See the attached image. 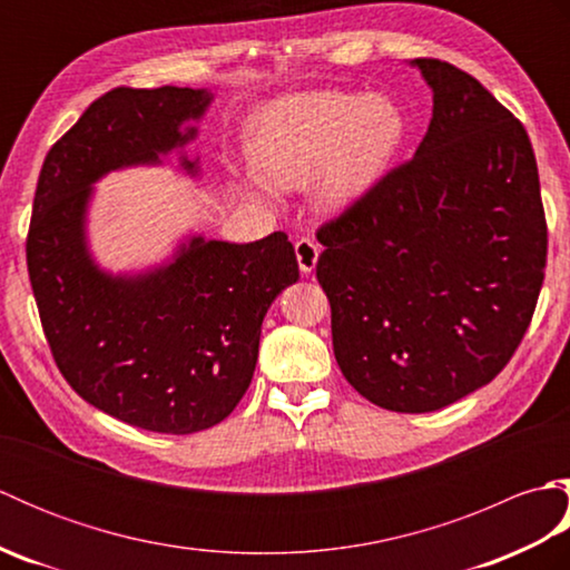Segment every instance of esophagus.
Segmentation results:
<instances>
[{"label": "esophagus", "mask_w": 570, "mask_h": 570, "mask_svg": "<svg viewBox=\"0 0 570 570\" xmlns=\"http://www.w3.org/2000/svg\"><path fill=\"white\" fill-rule=\"evenodd\" d=\"M318 254H321V247L311 237H301L296 242V259H298L301 274H311L313 269H316Z\"/></svg>", "instance_id": "1"}]
</instances>
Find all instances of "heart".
<instances>
[{
	"mask_svg": "<svg viewBox=\"0 0 570 570\" xmlns=\"http://www.w3.org/2000/svg\"><path fill=\"white\" fill-rule=\"evenodd\" d=\"M404 141V117L382 95L306 92L276 100L254 119L249 154L274 188L313 180L321 208L360 198Z\"/></svg>",
	"mask_w": 570,
	"mask_h": 570,
	"instance_id": "b5f03b06",
	"label": "heart"
}]
</instances>
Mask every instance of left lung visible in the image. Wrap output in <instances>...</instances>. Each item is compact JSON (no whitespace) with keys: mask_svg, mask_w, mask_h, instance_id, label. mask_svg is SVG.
<instances>
[{"mask_svg":"<svg viewBox=\"0 0 570 570\" xmlns=\"http://www.w3.org/2000/svg\"><path fill=\"white\" fill-rule=\"evenodd\" d=\"M433 117L414 159L318 227L335 360L372 404L443 409L492 382L534 316L547 266L524 125L445 60L416 58Z\"/></svg>","mask_w":570,"mask_h":570,"instance_id":"left-lung-1","label":"left lung"}]
</instances>
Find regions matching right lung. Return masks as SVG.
Listing matches in <instances>:
<instances>
[{
  "mask_svg": "<svg viewBox=\"0 0 570 570\" xmlns=\"http://www.w3.org/2000/svg\"><path fill=\"white\" fill-rule=\"evenodd\" d=\"M213 95L193 88H115L46 154L36 184L27 266L48 347L85 402L129 426L196 433L229 416L252 382L262 321L296 284L284 233L235 245L190 237L176 257L135 276L92 262L85 210L107 171L159 164L184 147ZM188 174L198 164L184 159Z\"/></svg>",
  "mask_w": 570,
  "mask_h": 570,
  "instance_id": "right-lung-1",
  "label": "right lung"
}]
</instances>
